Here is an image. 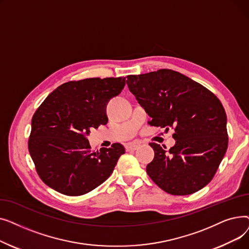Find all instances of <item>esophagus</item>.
<instances>
[{"label":"esophagus","instance_id":"34e87169","mask_svg":"<svg viewBox=\"0 0 249 249\" xmlns=\"http://www.w3.org/2000/svg\"><path fill=\"white\" fill-rule=\"evenodd\" d=\"M140 145H141V142L128 143V144L125 145V148H126L127 151H132V150H136Z\"/></svg>","mask_w":249,"mask_h":249}]
</instances>
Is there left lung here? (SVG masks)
Instances as JSON below:
<instances>
[{"mask_svg": "<svg viewBox=\"0 0 249 249\" xmlns=\"http://www.w3.org/2000/svg\"><path fill=\"white\" fill-rule=\"evenodd\" d=\"M127 85L151 119L150 126L175 129L166 150L150 143L154 159L146 173L164 192L186 196L215 176L228 147L227 117L220 100L201 84L172 70L128 75Z\"/></svg>", "mask_w": 249, "mask_h": 249, "instance_id": "obj_1", "label": "left lung"}]
</instances>
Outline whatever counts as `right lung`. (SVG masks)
I'll use <instances>...</instances> for the list:
<instances>
[{"label": "right lung", "mask_w": 249, "mask_h": 249, "mask_svg": "<svg viewBox=\"0 0 249 249\" xmlns=\"http://www.w3.org/2000/svg\"><path fill=\"white\" fill-rule=\"evenodd\" d=\"M126 77H91L59 86L32 117L28 149L38 176L51 189L81 196L106 180L125 148L91 151L87 136L108 123L107 104L124 89Z\"/></svg>", "instance_id": "add662e5"}]
</instances>
